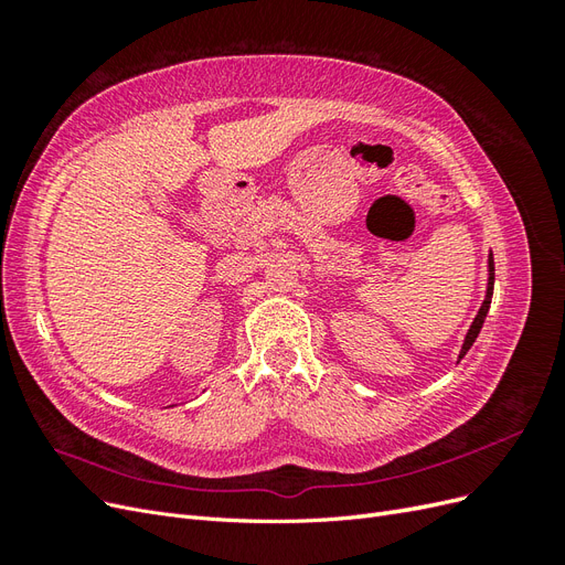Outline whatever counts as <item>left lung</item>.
<instances>
[{
  "label": "left lung",
  "mask_w": 565,
  "mask_h": 565,
  "mask_svg": "<svg viewBox=\"0 0 565 565\" xmlns=\"http://www.w3.org/2000/svg\"><path fill=\"white\" fill-rule=\"evenodd\" d=\"M492 287H494V262H492V254H490V259H488V292H486V299H483V303H481V309H478V316L473 318L471 328H469V332H467V337H465V344H461L459 358L467 355V351L473 347V341H476L478 332H481V328H483V320H486V316H488L490 301H492Z\"/></svg>",
  "instance_id": "obj_1"
}]
</instances>
